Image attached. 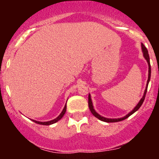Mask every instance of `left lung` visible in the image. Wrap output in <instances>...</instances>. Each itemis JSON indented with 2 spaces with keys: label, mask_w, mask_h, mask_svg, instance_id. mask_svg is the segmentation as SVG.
<instances>
[{
  "label": "left lung",
  "mask_w": 159,
  "mask_h": 159,
  "mask_svg": "<svg viewBox=\"0 0 159 159\" xmlns=\"http://www.w3.org/2000/svg\"><path fill=\"white\" fill-rule=\"evenodd\" d=\"M141 45H142V50H143V57H144V58H145L146 60H147V63H148V67H149V70H148V80H147V86H146L145 92H144V94H143V98H142V99H140V101H139V103H138V104L136 105L135 107H134V109H133V110L129 112V113L127 114V116H124V117L119 118V119H107V118L102 117V116H99V114H98L96 111H95V109H94V107H93V104H92V99H91V95H90V94H89V95H88V107H89L90 111H91V112H92V115H93V116H95V117H96L97 119H99V120H101V121L106 122V123H116V122H119V121H122V120H124V119H127V118H128L129 116H131L132 114H134V112L137 111L139 110V109L140 107L142 106V104H143V101H144V99H145L146 94H147L148 84H149V82H150V80H151V64H150V57H149L148 51H147V48H146L145 46H144V44H143V43H142Z\"/></svg>",
  "instance_id": "8db88e82"
}]
</instances>
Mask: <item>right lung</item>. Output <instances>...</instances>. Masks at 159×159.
Segmentation results:
<instances>
[{
  "instance_id": "1",
  "label": "right lung",
  "mask_w": 159,
  "mask_h": 159,
  "mask_svg": "<svg viewBox=\"0 0 159 159\" xmlns=\"http://www.w3.org/2000/svg\"><path fill=\"white\" fill-rule=\"evenodd\" d=\"M66 109H67V106H64V109H63L62 112L60 113V116H58L57 118H56L55 119H53V120H51V121H48V122H39V121H36V120H32V121L34 122V123H38V124H40V125H47V126H48V125H51V124H53V123H57V122H58L60 119H62V117L64 116V115L65 114L66 112Z\"/></svg>"
}]
</instances>
